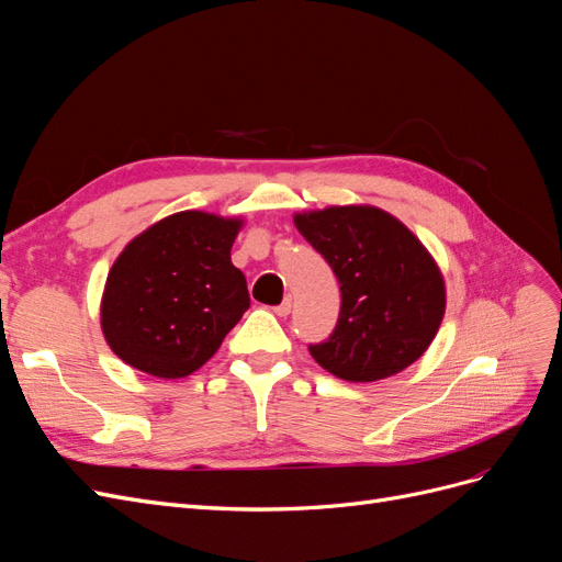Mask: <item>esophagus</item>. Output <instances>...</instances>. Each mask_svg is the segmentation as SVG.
I'll use <instances>...</instances> for the list:
<instances>
[{
	"label": "esophagus",
	"instance_id": "esophagus-1",
	"mask_svg": "<svg viewBox=\"0 0 562 562\" xmlns=\"http://www.w3.org/2000/svg\"><path fill=\"white\" fill-rule=\"evenodd\" d=\"M291 307H293V304H291V297H285L281 304H277V307H274V314H277V316H288V314H291Z\"/></svg>",
	"mask_w": 562,
	"mask_h": 562
}]
</instances>
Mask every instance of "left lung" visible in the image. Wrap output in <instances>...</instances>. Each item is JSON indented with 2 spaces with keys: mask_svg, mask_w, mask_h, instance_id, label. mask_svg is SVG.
Here are the masks:
<instances>
[{
  "mask_svg": "<svg viewBox=\"0 0 562 562\" xmlns=\"http://www.w3.org/2000/svg\"><path fill=\"white\" fill-rule=\"evenodd\" d=\"M295 227L335 271V330L310 353L347 382L396 375L427 351L446 312L443 277L417 236L372 206L295 215Z\"/></svg>",
  "mask_w": 562,
  "mask_h": 562,
  "instance_id": "8db88e82",
  "label": "left lung"
}]
</instances>
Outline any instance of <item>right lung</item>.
<instances>
[{
  "label": "right lung",
  "mask_w": 562,
  "mask_h": 562,
  "mask_svg": "<svg viewBox=\"0 0 562 562\" xmlns=\"http://www.w3.org/2000/svg\"><path fill=\"white\" fill-rule=\"evenodd\" d=\"M239 220L184 211L124 248L108 274L103 333L124 363L147 375H192L250 307L229 250Z\"/></svg>",
  "instance_id": "add662e5"
}]
</instances>
